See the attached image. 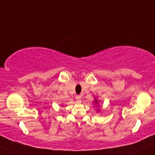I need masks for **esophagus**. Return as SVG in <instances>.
I'll return each mask as SVG.
<instances>
[{
	"label": "esophagus",
	"instance_id": "1",
	"mask_svg": "<svg viewBox=\"0 0 155 155\" xmlns=\"http://www.w3.org/2000/svg\"><path fill=\"white\" fill-rule=\"evenodd\" d=\"M76 101H77V103H81V96H79V95L76 96Z\"/></svg>",
	"mask_w": 155,
	"mask_h": 155
}]
</instances>
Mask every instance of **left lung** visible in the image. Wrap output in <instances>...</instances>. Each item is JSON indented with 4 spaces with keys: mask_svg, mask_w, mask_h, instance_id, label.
Here are the masks:
<instances>
[{
    "mask_svg": "<svg viewBox=\"0 0 155 155\" xmlns=\"http://www.w3.org/2000/svg\"><path fill=\"white\" fill-rule=\"evenodd\" d=\"M93 104L96 106V107H97V111H99L101 110V109H99V100H98V99H97V98H95Z\"/></svg>",
    "mask_w": 155,
    "mask_h": 155,
    "instance_id": "obj_1",
    "label": "left lung"
}]
</instances>
